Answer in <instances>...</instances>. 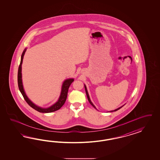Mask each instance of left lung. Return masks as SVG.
Masks as SVG:
<instances>
[{
	"label": "left lung",
	"mask_w": 160,
	"mask_h": 160,
	"mask_svg": "<svg viewBox=\"0 0 160 160\" xmlns=\"http://www.w3.org/2000/svg\"><path fill=\"white\" fill-rule=\"evenodd\" d=\"M84 88H85V90H86V95H87V98H88V102H90V103L91 104V105H92V106L93 107H94V108H95L96 109H97V108H96V107L94 106V104H92V102H91V100H90V97H89L88 93V92H87V87H86V85H84ZM122 107H123V106H122ZM122 107H119V108H117V109H116V110H112V111H110V112H116V111H117L118 110L120 109V108H121Z\"/></svg>",
	"instance_id": "1"
}]
</instances>
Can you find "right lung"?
Here are the masks:
<instances>
[{
    "label": "right lung",
    "instance_id": "right-lung-1",
    "mask_svg": "<svg viewBox=\"0 0 160 160\" xmlns=\"http://www.w3.org/2000/svg\"><path fill=\"white\" fill-rule=\"evenodd\" d=\"M26 51V48H25L21 56V60H20V63L19 66V69H18V87L19 88L20 92L22 93L23 97L24 98L25 101L27 102V103L29 104L30 106L34 108L36 111L40 112H43V113H48V112H55L59 110L63 106L64 104V102L66 100L67 96H68V88L71 84L73 82L74 79L73 78H68L62 84V91H61V94L59 97L58 101L56 102L52 106L49 107L48 108H42L38 106L35 105L33 102H31L29 100V98L26 96V93L24 92V88L22 84V64L23 62V56H24V53Z\"/></svg>",
    "mask_w": 160,
    "mask_h": 160
}]
</instances>
